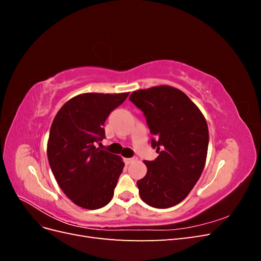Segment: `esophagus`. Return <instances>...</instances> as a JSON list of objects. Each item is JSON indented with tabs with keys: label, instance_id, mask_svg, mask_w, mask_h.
<instances>
[{
	"label": "esophagus",
	"instance_id": "obj_1",
	"mask_svg": "<svg viewBox=\"0 0 261 261\" xmlns=\"http://www.w3.org/2000/svg\"><path fill=\"white\" fill-rule=\"evenodd\" d=\"M136 160H137V158H128V159H125V162L127 163V164H129V163L135 162Z\"/></svg>",
	"mask_w": 261,
	"mask_h": 261
}]
</instances>
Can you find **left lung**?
I'll list each match as a JSON object with an SVG mask.
<instances>
[{
    "instance_id": "8db88e82",
    "label": "left lung",
    "mask_w": 261,
    "mask_h": 261,
    "mask_svg": "<svg viewBox=\"0 0 261 261\" xmlns=\"http://www.w3.org/2000/svg\"><path fill=\"white\" fill-rule=\"evenodd\" d=\"M129 100L143 111L159 153L145 161L147 174L137 181L141 199L153 208L175 206L192 191L206 163L209 132L200 110L170 86L134 91Z\"/></svg>"
}]
</instances>
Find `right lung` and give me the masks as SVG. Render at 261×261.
Wrapping results in <instances>:
<instances>
[{
  "instance_id": "right-lung-1",
  "label": "right lung",
  "mask_w": 261,
  "mask_h": 261,
  "mask_svg": "<svg viewBox=\"0 0 261 261\" xmlns=\"http://www.w3.org/2000/svg\"><path fill=\"white\" fill-rule=\"evenodd\" d=\"M128 93H84L67 101L51 125L48 160L68 198L86 209L105 207L112 199L124 168L118 155L97 148L106 138L105 122Z\"/></svg>"
}]
</instances>
